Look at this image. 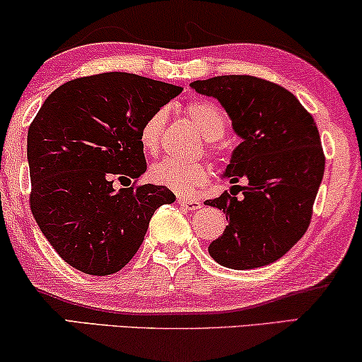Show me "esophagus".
<instances>
[{
  "label": "esophagus",
  "instance_id": "34e87169",
  "mask_svg": "<svg viewBox=\"0 0 362 362\" xmlns=\"http://www.w3.org/2000/svg\"><path fill=\"white\" fill-rule=\"evenodd\" d=\"M177 203H180L182 208H186L187 211H196L201 208V201H196V199H189V198H177Z\"/></svg>",
  "mask_w": 362,
  "mask_h": 362
}]
</instances>
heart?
Listing matches in <instances>:
<instances>
[{
	"mask_svg": "<svg viewBox=\"0 0 362 362\" xmlns=\"http://www.w3.org/2000/svg\"><path fill=\"white\" fill-rule=\"evenodd\" d=\"M186 116L192 121V124L198 128L206 139H209V149L214 154L221 153V144L216 143L226 129V116L219 110L218 105L206 100L191 101L186 106ZM163 110L153 112L149 118L144 121L139 129V143L141 148L149 154H156L161 143L163 126H164ZM211 176V170L206 163H181L176 159L164 158L161 161L154 163L149 170L151 181L159 186L170 187L177 194H191L198 187L204 186Z\"/></svg>",
	"mask_w": 362,
	"mask_h": 362,
	"instance_id": "heart-1",
	"label": "heart"
}]
</instances>
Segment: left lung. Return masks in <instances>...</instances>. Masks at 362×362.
Here are the masks:
<instances>
[{
  "label": "left lung",
  "mask_w": 362,
  "mask_h": 362,
  "mask_svg": "<svg viewBox=\"0 0 362 362\" xmlns=\"http://www.w3.org/2000/svg\"><path fill=\"white\" fill-rule=\"evenodd\" d=\"M191 88L221 103L243 139L223 175L231 192L204 203L223 209L229 223L209 244V255L231 269L271 264L311 223L326 163L317 126L293 93L266 79L228 74L192 81ZM241 179L246 187L237 185Z\"/></svg>",
  "instance_id": "8db88e82"
}]
</instances>
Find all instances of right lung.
I'll use <instances>...</instances> for the list:
<instances>
[{"label": "right lung", "mask_w": 362, "mask_h": 362, "mask_svg": "<svg viewBox=\"0 0 362 362\" xmlns=\"http://www.w3.org/2000/svg\"><path fill=\"white\" fill-rule=\"evenodd\" d=\"M182 88L129 73L61 84L28 129L30 204L54 251L93 276L118 273L143 244L164 186H130L146 171L139 129ZM125 187L116 192L112 182Z\"/></svg>", "instance_id": "1"}]
</instances>
